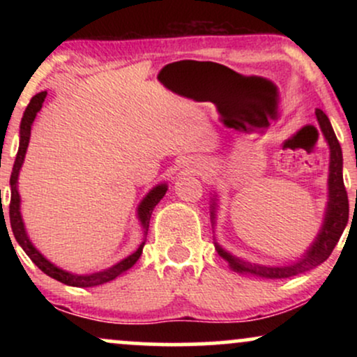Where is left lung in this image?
Instances as JSON below:
<instances>
[{
	"label": "left lung",
	"mask_w": 357,
	"mask_h": 357,
	"mask_svg": "<svg viewBox=\"0 0 357 357\" xmlns=\"http://www.w3.org/2000/svg\"><path fill=\"white\" fill-rule=\"evenodd\" d=\"M315 117H317L319 127L322 130V136L329 146V178H327V204L324 211V218L321 230L317 231L312 243L309 248L297 257L296 260L282 265H264V264H252V261L243 260V258L233 255V253L225 250L218 241L215 240V248L228 261V267L233 272L245 273L258 278H287L298 275V273L309 272L321 265L329 258L339 238H341L344 228L349 218V202H347V192L344 188L342 179V149L335 137L333 126H331L329 117L322 112L321 109H315ZM211 225L213 230L216 227V208H218V198L216 195H211Z\"/></svg>",
	"instance_id": "1"
}]
</instances>
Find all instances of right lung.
<instances>
[{
  "label": "right lung",
  "mask_w": 357,
  "mask_h": 357,
  "mask_svg": "<svg viewBox=\"0 0 357 357\" xmlns=\"http://www.w3.org/2000/svg\"><path fill=\"white\" fill-rule=\"evenodd\" d=\"M45 97H47V92L36 93L33 99L30 100V104H28L26 110H24L22 117V124H20V147H18V154H16L13 171H11V178H10L11 231H13L15 238L18 241L20 247L24 250V253H26L36 267L42 270L43 273H47L48 277L55 278V280H59L65 285L82 287V289H84V287H97L102 284H107V282L114 280V278L122 275V273H126L129 268H132L134 264L139 260V257H141L142 253V248H144L146 245V236H147V230H149L151 215H153L155 204L161 202L162 196L166 195L167 184L166 183L155 184L153 190H149V192H147L144 198L141 199V203L137 204L136 213H137L139 223H141V228H142V241L129 257L122 258V260H119L117 264L110 265L107 268L99 270V272H92V273H72L68 272V270L56 267L55 264H52V261L48 260L43 253H40V250L31 243L30 236H28L26 233V228H24V221L22 216V196H20V191H18V176L24 162V155H26L28 144H30L31 126H33L36 114H38L40 109H42ZM3 218H5V215H3Z\"/></svg>",
  "instance_id": "1"
}]
</instances>
